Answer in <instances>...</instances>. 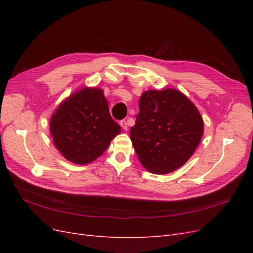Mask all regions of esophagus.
<instances>
[{
	"instance_id": "esophagus-1",
	"label": "esophagus",
	"mask_w": 253,
	"mask_h": 253,
	"mask_svg": "<svg viewBox=\"0 0 253 253\" xmlns=\"http://www.w3.org/2000/svg\"><path fill=\"white\" fill-rule=\"evenodd\" d=\"M120 126H121L122 128L125 129V131H126V129H127V124H126V120H121L120 121Z\"/></svg>"
}]
</instances>
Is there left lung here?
<instances>
[{"label":"left lung","mask_w":253,"mask_h":253,"mask_svg":"<svg viewBox=\"0 0 253 253\" xmlns=\"http://www.w3.org/2000/svg\"><path fill=\"white\" fill-rule=\"evenodd\" d=\"M203 133L204 121L196 106L179 90L166 88L141 95L129 135L145 169L168 174L188 162Z\"/></svg>","instance_id":"8db88e82"}]
</instances>
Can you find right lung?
<instances>
[{
    "mask_svg": "<svg viewBox=\"0 0 253 253\" xmlns=\"http://www.w3.org/2000/svg\"><path fill=\"white\" fill-rule=\"evenodd\" d=\"M57 150L77 165L94 162L109 148L121 128L109 112L101 88L83 87L61 103L50 118Z\"/></svg>",
    "mask_w": 253,
    "mask_h": 253,
    "instance_id": "1",
    "label": "right lung"
}]
</instances>
